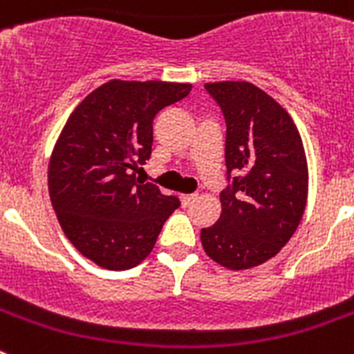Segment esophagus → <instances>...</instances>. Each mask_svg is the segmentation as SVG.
Listing matches in <instances>:
<instances>
[{
  "instance_id": "esophagus-1",
  "label": "esophagus",
  "mask_w": 354,
  "mask_h": 354,
  "mask_svg": "<svg viewBox=\"0 0 354 354\" xmlns=\"http://www.w3.org/2000/svg\"><path fill=\"white\" fill-rule=\"evenodd\" d=\"M179 198H180V204H183L184 207H186V205H192L193 202H195V200L198 198V195H196V193H192V195H180Z\"/></svg>"
}]
</instances>
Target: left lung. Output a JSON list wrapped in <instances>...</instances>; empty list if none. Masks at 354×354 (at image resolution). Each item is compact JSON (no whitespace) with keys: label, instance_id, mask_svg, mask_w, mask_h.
Returning <instances> with one entry per match:
<instances>
[{"label":"left lung","instance_id":"left-lung-1","mask_svg":"<svg viewBox=\"0 0 354 354\" xmlns=\"http://www.w3.org/2000/svg\"><path fill=\"white\" fill-rule=\"evenodd\" d=\"M227 122L221 214L200 239L214 262L250 270L274 257L296 232L308 195V167L290 115L248 81L205 83Z\"/></svg>","mask_w":354,"mask_h":354}]
</instances>
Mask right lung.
<instances>
[{"label": "right lung", "mask_w": 354, "mask_h": 354, "mask_svg": "<svg viewBox=\"0 0 354 354\" xmlns=\"http://www.w3.org/2000/svg\"><path fill=\"white\" fill-rule=\"evenodd\" d=\"M189 92V83L111 80L76 106L56 140L48 171L53 209L74 248L104 270L145 261L180 205L134 171L150 158L159 109Z\"/></svg>", "instance_id": "right-lung-1"}]
</instances>
